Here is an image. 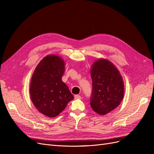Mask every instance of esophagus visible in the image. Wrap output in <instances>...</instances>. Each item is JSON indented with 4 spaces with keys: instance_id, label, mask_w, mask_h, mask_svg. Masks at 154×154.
<instances>
[{
    "instance_id": "1",
    "label": "esophagus",
    "mask_w": 154,
    "mask_h": 154,
    "mask_svg": "<svg viewBox=\"0 0 154 154\" xmlns=\"http://www.w3.org/2000/svg\"><path fill=\"white\" fill-rule=\"evenodd\" d=\"M74 98H75V99H81L82 97L80 95L76 94V95H74Z\"/></svg>"
}]
</instances>
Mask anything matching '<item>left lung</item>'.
<instances>
[{
  "label": "left lung",
  "instance_id": "1",
  "mask_svg": "<svg viewBox=\"0 0 154 154\" xmlns=\"http://www.w3.org/2000/svg\"><path fill=\"white\" fill-rule=\"evenodd\" d=\"M92 80L91 108L104 116L119 106L124 96V83L114 65L105 59L93 63L91 71Z\"/></svg>",
  "mask_w": 154,
  "mask_h": 154
}]
</instances>
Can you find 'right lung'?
Instances as JSON below:
<instances>
[{
	"instance_id": "right-lung-1",
	"label": "right lung",
	"mask_w": 154,
	"mask_h": 154,
	"mask_svg": "<svg viewBox=\"0 0 154 154\" xmlns=\"http://www.w3.org/2000/svg\"><path fill=\"white\" fill-rule=\"evenodd\" d=\"M65 71L62 58L57 55L46 56L36 66L30 83V96L38 110L54 118L65 109L74 96L62 80Z\"/></svg>"
}]
</instances>
